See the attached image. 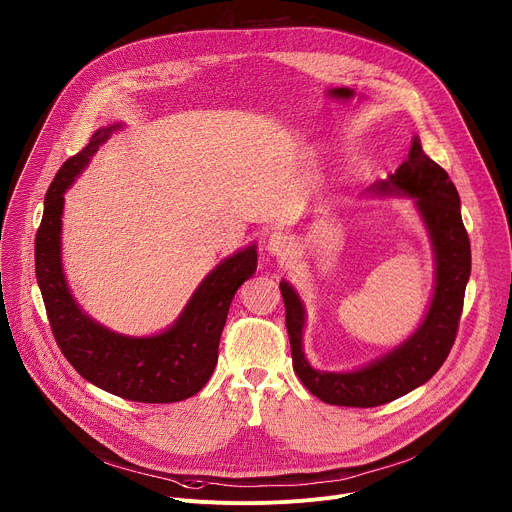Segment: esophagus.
I'll use <instances>...</instances> for the list:
<instances>
[{"instance_id":"1","label":"esophagus","mask_w":512,"mask_h":512,"mask_svg":"<svg viewBox=\"0 0 512 512\" xmlns=\"http://www.w3.org/2000/svg\"><path fill=\"white\" fill-rule=\"evenodd\" d=\"M267 251L277 259H287L291 253H294V241L281 231H273L267 237Z\"/></svg>"}]
</instances>
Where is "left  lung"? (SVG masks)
<instances>
[{
  "label": "left lung",
  "instance_id": "8db88e82",
  "mask_svg": "<svg viewBox=\"0 0 512 512\" xmlns=\"http://www.w3.org/2000/svg\"><path fill=\"white\" fill-rule=\"evenodd\" d=\"M369 192L411 198L431 241L433 296L407 340L354 371H318L304 354L306 306L294 285L279 281L294 371L312 395L342 407H377L395 401L437 373L456 340L472 267L458 190L448 172L425 156L417 135L411 139L409 158Z\"/></svg>",
  "mask_w": 512,
  "mask_h": 512
}]
</instances>
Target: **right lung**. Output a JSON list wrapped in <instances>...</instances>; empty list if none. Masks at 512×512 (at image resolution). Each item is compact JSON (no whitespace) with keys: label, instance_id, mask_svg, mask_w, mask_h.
<instances>
[{"label":"right lung","instance_id":"1","mask_svg":"<svg viewBox=\"0 0 512 512\" xmlns=\"http://www.w3.org/2000/svg\"><path fill=\"white\" fill-rule=\"evenodd\" d=\"M119 129L121 121L99 127L87 148L56 172L36 235V279L56 344L83 379L129 401L176 403L208 383L231 302L257 269V245L251 243L218 263L194 289L174 324L158 334L127 336L91 318L72 296L62 267L64 192Z\"/></svg>","mask_w":512,"mask_h":512}]
</instances>
